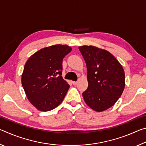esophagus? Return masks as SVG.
Wrapping results in <instances>:
<instances>
[{"label": "esophagus", "instance_id": "obj_1", "mask_svg": "<svg viewBox=\"0 0 146 146\" xmlns=\"http://www.w3.org/2000/svg\"><path fill=\"white\" fill-rule=\"evenodd\" d=\"M77 82H76V81H73V82H72V84H73V85H76V84H77Z\"/></svg>", "mask_w": 146, "mask_h": 146}]
</instances>
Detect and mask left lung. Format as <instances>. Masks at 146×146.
<instances>
[{"instance_id": "left-lung-1", "label": "left lung", "mask_w": 146, "mask_h": 146, "mask_svg": "<svg viewBox=\"0 0 146 146\" xmlns=\"http://www.w3.org/2000/svg\"><path fill=\"white\" fill-rule=\"evenodd\" d=\"M87 67L88 87L82 96L96 111L108 110L120 97L125 87V74L111 53L93 46L78 47Z\"/></svg>"}]
</instances>
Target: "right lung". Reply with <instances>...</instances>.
<instances>
[{"instance_id":"1","label":"right lung","mask_w":146,"mask_h":146,"mask_svg":"<svg viewBox=\"0 0 146 146\" xmlns=\"http://www.w3.org/2000/svg\"><path fill=\"white\" fill-rule=\"evenodd\" d=\"M71 51L70 46L57 44L40 49L27 60L22 85L29 102L39 111L53 110L65 97L70 85L62 76V60Z\"/></svg>"}]
</instances>
